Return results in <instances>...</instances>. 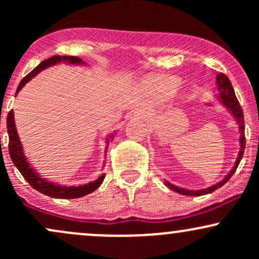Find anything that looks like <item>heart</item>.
<instances>
[{
    "mask_svg": "<svg viewBox=\"0 0 259 259\" xmlns=\"http://www.w3.org/2000/svg\"><path fill=\"white\" fill-rule=\"evenodd\" d=\"M152 85L156 90L163 94H170L179 85V80L174 76H158V78L152 79Z\"/></svg>",
    "mask_w": 259,
    "mask_h": 259,
    "instance_id": "obj_1",
    "label": "heart"
}]
</instances>
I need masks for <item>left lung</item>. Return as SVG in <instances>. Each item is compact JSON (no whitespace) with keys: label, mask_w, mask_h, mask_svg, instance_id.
Here are the masks:
<instances>
[{"label":"left lung","mask_w":259,"mask_h":259,"mask_svg":"<svg viewBox=\"0 0 259 259\" xmlns=\"http://www.w3.org/2000/svg\"><path fill=\"white\" fill-rule=\"evenodd\" d=\"M215 84H217V89H218V91H219V100H221L223 105L227 107L229 111L231 112V114L234 115L235 119H236V121H237V124H239V130H240L239 156H237L236 162H235L234 168L231 169L230 173H229L222 181H219L218 184H215V185H213L210 187H207V189L195 190V191H192V190H186V189H181V187L174 186L173 184L165 181V184H167L170 189H173L175 192H178V194L186 195V196H201V195H206V194H212L214 190L222 187L225 183H228L229 179H230L231 177H233V174L235 173V170H236L237 167H239L240 160H241L242 156H243V151H245V146H246V138H245V119H243L242 108H241V106H240L239 101H237V99H236V95H235V92H234L233 85H231L230 80H229V78L225 75V74H223V73L217 74Z\"/></svg>","instance_id":"obj_1"}]
</instances>
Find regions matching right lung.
I'll use <instances>...</instances> for the list:
<instances>
[{"label": "right lung", "mask_w": 259, "mask_h": 259, "mask_svg": "<svg viewBox=\"0 0 259 259\" xmlns=\"http://www.w3.org/2000/svg\"><path fill=\"white\" fill-rule=\"evenodd\" d=\"M61 62H67V63H70V64H84L82 59L79 57H75V56H53L51 58L45 59V61L41 62V63L38 64L34 70H31L28 75L22 79V81H20L19 85H18L17 94L22 90L23 86H24L29 80L34 78L37 73H40L41 70H44L45 68L50 67V65L61 63ZM7 130H8V136H10L8 151H10L12 162L14 163V165H16L18 170L20 171V174L23 175V178L30 184L31 187H34L35 190L40 191L41 194L50 196V197H53V198H79L85 195L91 194L92 191L99 189V186L102 184L103 179H105V174H102L97 180L92 181V183L85 184V185H80V186H61V185H57V184L49 183L47 180H45L41 177H38L37 173H35L34 169L30 167V163L26 160L24 153H23L22 144H20L19 136H18V133L16 129V124H14L13 111H10V113H8L7 115ZM112 138L113 135L109 136V139ZM107 144H108V140H107Z\"/></svg>", "instance_id": "obj_1"}]
</instances>
